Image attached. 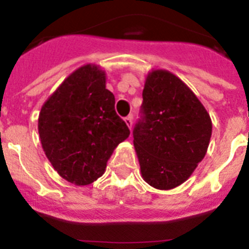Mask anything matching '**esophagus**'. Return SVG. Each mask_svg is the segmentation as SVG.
I'll use <instances>...</instances> for the list:
<instances>
[{"instance_id": "obj_1", "label": "esophagus", "mask_w": 249, "mask_h": 249, "mask_svg": "<svg viewBox=\"0 0 249 249\" xmlns=\"http://www.w3.org/2000/svg\"><path fill=\"white\" fill-rule=\"evenodd\" d=\"M124 122H125V124L127 125V127H129V129H131V126H132V117H131V115H129V117L125 118Z\"/></svg>"}]
</instances>
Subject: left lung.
<instances>
[{"label":"left lung","instance_id":"8db88e82","mask_svg":"<svg viewBox=\"0 0 249 249\" xmlns=\"http://www.w3.org/2000/svg\"><path fill=\"white\" fill-rule=\"evenodd\" d=\"M142 98V118L134 129L141 176L156 189H173L205 157L211 118L194 92L167 70L148 72Z\"/></svg>","mask_w":249,"mask_h":249}]
</instances>
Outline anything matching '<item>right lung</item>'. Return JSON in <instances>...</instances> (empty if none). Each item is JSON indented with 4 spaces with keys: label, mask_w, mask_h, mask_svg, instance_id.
<instances>
[{
    "label": "right lung",
    "mask_w": 249,
    "mask_h": 249,
    "mask_svg": "<svg viewBox=\"0 0 249 249\" xmlns=\"http://www.w3.org/2000/svg\"><path fill=\"white\" fill-rule=\"evenodd\" d=\"M106 81L99 65H83L65 78L39 113L44 152L60 177L75 185L102 177L114 150L130 135Z\"/></svg>",
    "instance_id": "right-lung-1"
}]
</instances>
